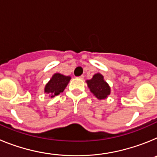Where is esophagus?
I'll list each match as a JSON object with an SVG mask.
<instances>
[{
	"instance_id": "esophagus-1",
	"label": "esophagus",
	"mask_w": 157,
	"mask_h": 157,
	"mask_svg": "<svg viewBox=\"0 0 157 157\" xmlns=\"http://www.w3.org/2000/svg\"><path fill=\"white\" fill-rule=\"evenodd\" d=\"M78 78H81V79H83V78H84V75H80Z\"/></svg>"
}]
</instances>
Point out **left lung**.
Segmentation results:
<instances>
[{"label": "left lung", "instance_id": "1", "mask_svg": "<svg viewBox=\"0 0 157 157\" xmlns=\"http://www.w3.org/2000/svg\"><path fill=\"white\" fill-rule=\"evenodd\" d=\"M86 82L91 92L98 99H105L110 94V87L104 80L103 76L99 73L94 75Z\"/></svg>", "mask_w": 157, "mask_h": 157}]
</instances>
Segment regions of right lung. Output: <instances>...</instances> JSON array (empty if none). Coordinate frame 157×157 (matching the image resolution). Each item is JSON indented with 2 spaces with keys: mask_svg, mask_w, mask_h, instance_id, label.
<instances>
[{
  "mask_svg": "<svg viewBox=\"0 0 157 157\" xmlns=\"http://www.w3.org/2000/svg\"><path fill=\"white\" fill-rule=\"evenodd\" d=\"M70 80V76H65L56 73L52 76L50 81L46 84L45 92L50 94L51 98H53L64 90V89L66 88Z\"/></svg>",
  "mask_w": 157,
  "mask_h": 157,
  "instance_id": "add662e5",
  "label": "right lung"
}]
</instances>
